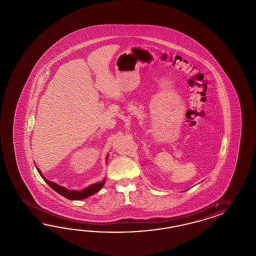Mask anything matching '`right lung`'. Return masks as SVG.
<instances>
[{"mask_svg":"<svg viewBox=\"0 0 256 256\" xmlns=\"http://www.w3.org/2000/svg\"><path fill=\"white\" fill-rule=\"evenodd\" d=\"M107 158H108V156H107ZM36 170L38 172L39 174L41 176V178L44 179V181L46 182L48 186H50L52 188H54L56 192L61 194L62 196L70 199V200H82V199L88 198L89 196L98 192L100 190L101 188L104 186V184H105V179H103L102 182L94 183L93 185L84 188L82 190H68L64 186H59L58 184H56L54 182H52V181L48 180L43 176V174L41 172V170H39V168H38V167H36Z\"/></svg>","mask_w":256,"mask_h":256,"instance_id":"obj_1","label":"right lung"}]
</instances>
